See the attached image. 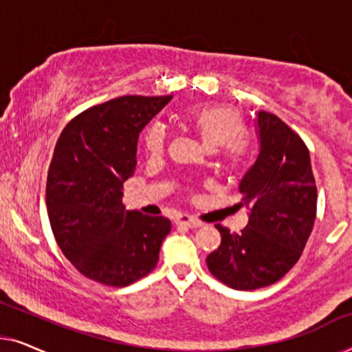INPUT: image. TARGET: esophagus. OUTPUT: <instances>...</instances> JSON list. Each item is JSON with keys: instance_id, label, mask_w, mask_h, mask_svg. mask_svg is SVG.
<instances>
[{"instance_id": "obj_1", "label": "esophagus", "mask_w": 352, "mask_h": 352, "mask_svg": "<svg viewBox=\"0 0 352 352\" xmlns=\"http://www.w3.org/2000/svg\"><path fill=\"white\" fill-rule=\"evenodd\" d=\"M176 224H181V226H187V228H200L201 226V223L199 219H195V218H192V216H189V214H177L176 216Z\"/></svg>"}]
</instances>
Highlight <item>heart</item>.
I'll list each match as a JSON object with an SVG mask.
<instances>
[{
    "label": "heart",
    "mask_w": 352,
    "mask_h": 352,
    "mask_svg": "<svg viewBox=\"0 0 352 352\" xmlns=\"http://www.w3.org/2000/svg\"><path fill=\"white\" fill-rule=\"evenodd\" d=\"M184 123L194 131L206 151H224V160L235 168L245 155V122L242 113L232 105H201L189 110ZM166 133L162 124H152L144 133V147L152 155L163 152Z\"/></svg>",
    "instance_id": "1"
}]
</instances>
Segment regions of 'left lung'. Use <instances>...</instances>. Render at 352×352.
Returning <instances> with one entry per match:
<instances>
[{"instance_id":"left-lung-1","label":"left lung","mask_w":352,"mask_h":352,"mask_svg":"<svg viewBox=\"0 0 352 352\" xmlns=\"http://www.w3.org/2000/svg\"><path fill=\"white\" fill-rule=\"evenodd\" d=\"M258 155L239 182L248 210L242 232L216 224L218 250L206 256L210 272L235 290H256L280 280L300 259L312 232L317 189L309 151L274 113L254 117Z\"/></svg>"}]
</instances>
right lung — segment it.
I'll return each mask as SVG.
<instances>
[{
    "instance_id": "add662e5",
    "label": "right lung",
    "mask_w": 352,
    "mask_h": 352,
    "mask_svg": "<svg viewBox=\"0 0 352 352\" xmlns=\"http://www.w3.org/2000/svg\"><path fill=\"white\" fill-rule=\"evenodd\" d=\"M173 96H123L80 113L57 139L46 205L62 253L91 280L126 287L158 263L171 223L126 210L123 182L136 170L138 138Z\"/></svg>"
}]
</instances>
